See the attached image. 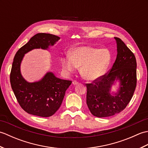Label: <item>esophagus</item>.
Wrapping results in <instances>:
<instances>
[{
  "label": "esophagus",
  "mask_w": 148,
  "mask_h": 148,
  "mask_svg": "<svg viewBox=\"0 0 148 148\" xmlns=\"http://www.w3.org/2000/svg\"><path fill=\"white\" fill-rule=\"evenodd\" d=\"M72 84H73L74 85H76V84H78V82L77 81H72Z\"/></svg>",
  "instance_id": "esophagus-1"
}]
</instances>
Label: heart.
<instances>
[{
    "instance_id": "obj_1",
    "label": "heart",
    "mask_w": 148,
    "mask_h": 148,
    "mask_svg": "<svg viewBox=\"0 0 148 148\" xmlns=\"http://www.w3.org/2000/svg\"><path fill=\"white\" fill-rule=\"evenodd\" d=\"M111 53L107 48L98 49L90 46H81L72 51V56L62 59V65L67 72L80 67V74L84 79L93 81L105 73L110 64Z\"/></svg>"
}]
</instances>
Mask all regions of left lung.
Wrapping results in <instances>:
<instances>
[{
	"mask_svg": "<svg viewBox=\"0 0 148 148\" xmlns=\"http://www.w3.org/2000/svg\"><path fill=\"white\" fill-rule=\"evenodd\" d=\"M117 56L109 72L92 83L86 84V103L91 113L99 118L109 117L121 112L132 98L137 84V62L134 53L118 37ZM120 89L113 96L110 93L115 80Z\"/></svg>",
	"mask_w": 148,
	"mask_h": 148,
	"instance_id": "obj_1",
	"label": "left lung"
}]
</instances>
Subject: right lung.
I'll return each mask as SVG.
<instances>
[{"label": "right lung", "mask_w": 148, "mask_h": 148, "mask_svg": "<svg viewBox=\"0 0 148 148\" xmlns=\"http://www.w3.org/2000/svg\"><path fill=\"white\" fill-rule=\"evenodd\" d=\"M60 37L50 34L39 33L19 49L12 62L10 83L19 104L29 114L40 117H49L60 107L65 91L71 81L56 77L52 72H47L42 79L29 83L22 77L20 65L25 54L34 49H47L53 46Z\"/></svg>", "instance_id": "1"}]
</instances>
